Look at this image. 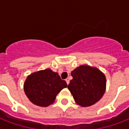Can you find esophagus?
Listing matches in <instances>:
<instances>
[{
    "instance_id": "esophagus-1",
    "label": "esophagus",
    "mask_w": 129,
    "mask_h": 129,
    "mask_svg": "<svg viewBox=\"0 0 129 129\" xmlns=\"http://www.w3.org/2000/svg\"><path fill=\"white\" fill-rule=\"evenodd\" d=\"M66 82L67 84L68 85L69 83H70V78H68L66 79Z\"/></svg>"
}]
</instances>
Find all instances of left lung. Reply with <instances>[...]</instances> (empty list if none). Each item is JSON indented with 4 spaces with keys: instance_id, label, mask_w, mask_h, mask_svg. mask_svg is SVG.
Wrapping results in <instances>:
<instances>
[{
    "instance_id": "left-lung-1",
    "label": "left lung",
    "mask_w": 129,
    "mask_h": 129,
    "mask_svg": "<svg viewBox=\"0 0 129 129\" xmlns=\"http://www.w3.org/2000/svg\"><path fill=\"white\" fill-rule=\"evenodd\" d=\"M72 80L68 88L77 104L90 106L102 98L106 90V78L96 68L80 66L71 73Z\"/></svg>"
}]
</instances>
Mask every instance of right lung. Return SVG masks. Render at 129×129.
I'll return each instance as SVG.
<instances>
[{"instance_id": "1", "label": "right lung", "mask_w": 129, "mask_h": 129, "mask_svg": "<svg viewBox=\"0 0 129 129\" xmlns=\"http://www.w3.org/2000/svg\"><path fill=\"white\" fill-rule=\"evenodd\" d=\"M67 86L66 82L61 80L57 73L46 69L27 77L24 84V90L33 104L47 106L53 103L57 94Z\"/></svg>"}]
</instances>
